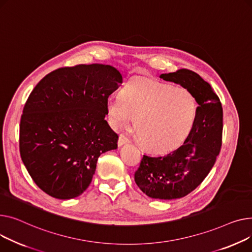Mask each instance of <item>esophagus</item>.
<instances>
[{"mask_svg": "<svg viewBox=\"0 0 252 252\" xmlns=\"http://www.w3.org/2000/svg\"><path fill=\"white\" fill-rule=\"evenodd\" d=\"M126 143H129V139L125 135H120L119 136V140H118V145L122 146V145H124Z\"/></svg>", "mask_w": 252, "mask_h": 252, "instance_id": "esophagus-1", "label": "esophagus"}]
</instances>
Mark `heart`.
I'll use <instances>...</instances> for the list:
<instances>
[{"instance_id": "obj_1", "label": "heart", "mask_w": 252, "mask_h": 252, "mask_svg": "<svg viewBox=\"0 0 252 252\" xmlns=\"http://www.w3.org/2000/svg\"><path fill=\"white\" fill-rule=\"evenodd\" d=\"M106 109L115 130L127 128L135 118L139 143L158 154L171 152L182 144L197 116L196 99L186 88L142 77L128 81L120 96H110Z\"/></svg>"}]
</instances>
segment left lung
Returning a JSON list of instances; mask_svg holds the SVG:
<instances>
[{"mask_svg":"<svg viewBox=\"0 0 252 252\" xmlns=\"http://www.w3.org/2000/svg\"><path fill=\"white\" fill-rule=\"evenodd\" d=\"M158 77L186 88L198 103L195 124L184 143L164 156H143L134 174L143 193L169 200L193 191L215 165L221 145L223 109L211 85L193 71L181 69Z\"/></svg>","mask_w":252,"mask_h":252,"instance_id":"obj_1","label":"left lung"}]
</instances>
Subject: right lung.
<instances>
[{
  "label": "right lung",
  "mask_w": 252,
  "mask_h": 252,
  "mask_svg": "<svg viewBox=\"0 0 252 252\" xmlns=\"http://www.w3.org/2000/svg\"><path fill=\"white\" fill-rule=\"evenodd\" d=\"M122 80L113 66L77 65L51 72L32 92L20 121V156L47 194L79 196L98 157L118 147L119 137L105 117L107 99Z\"/></svg>",
  "instance_id": "add662e5"
}]
</instances>
